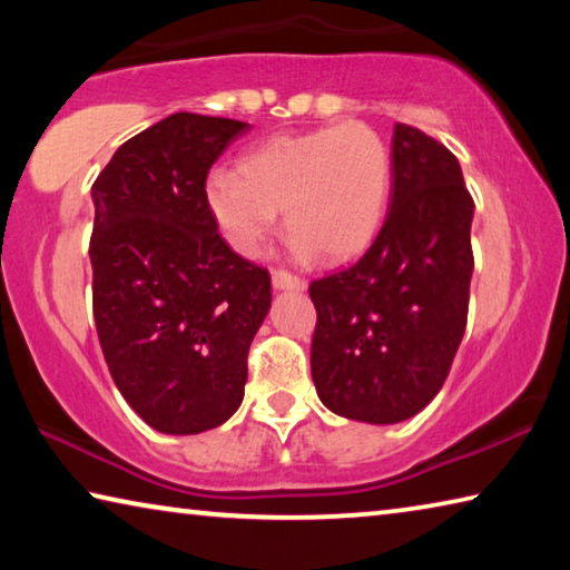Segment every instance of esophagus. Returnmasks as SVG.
Returning a JSON list of instances; mask_svg holds the SVG:
<instances>
[{
    "label": "esophagus",
    "instance_id": "obj_1",
    "mask_svg": "<svg viewBox=\"0 0 570 570\" xmlns=\"http://www.w3.org/2000/svg\"><path fill=\"white\" fill-rule=\"evenodd\" d=\"M272 284H274V288H278V292H304L306 288L304 278L294 276L292 272H284V268H274Z\"/></svg>",
    "mask_w": 570,
    "mask_h": 570
}]
</instances>
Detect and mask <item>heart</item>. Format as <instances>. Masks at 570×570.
I'll list each match as a JSON object with an SVG mask.
<instances>
[{
    "mask_svg": "<svg viewBox=\"0 0 570 570\" xmlns=\"http://www.w3.org/2000/svg\"><path fill=\"white\" fill-rule=\"evenodd\" d=\"M392 183L390 148L364 122L276 135L238 160V173L214 170L206 206L228 246L244 256L262 248L284 210L298 254L344 262L377 234Z\"/></svg>",
    "mask_w": 570,
    "mask_h": 570,
    "instance_id": "obj_1",
    "label": "heart"
}]
</instances>
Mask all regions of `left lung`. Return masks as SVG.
<instances>
[{
    "label": "left lung",
    "instance_id": "left-lung-1",
    "mask_svg": "<svg viewBox=\"0 0 570 570\" xmlns=\"http://www.w3.org/2000/svg\"><path fill=\"white\" fill-rule=\"evenodd\" d=\"M472 210L458 158L394 125L382 230L360 262L308 286L312 380L334 414L394 424L440 392L468 324Z\"/></svg>",
    "mask_w": 570,
    "mask_h": 570
}]
</instances>
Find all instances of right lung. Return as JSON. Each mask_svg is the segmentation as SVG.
<instances>
[{
	"instance_id": "add662e5",
	"label": "right lung",
	"mask_w": 570,
	"mask_h": 570,
	"mask_svg": "<svg viewBox=\"0 0 570 570\" xmlns=\"http://www.w3.org/2000/svg\"><path fill=\"white\" fill-rule=\"evenodd\" d=\"M250 125L176 112L115 150L92 183V314L125 402L153 430L198 435L240 407L272 276L240 258L206 178Z\"/></svg>"
}]
</instances>
